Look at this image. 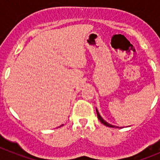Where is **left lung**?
Listing matches in <instances>:
<instances>
[{
  "mask_svg": "<svg viewBox=\"0 0 160 160\" xmlns=\"http://www.w3.org/2000/svg\"><path fill=\"white\" fill-rule=\"evenodd\" d=\"M96 112H97L98 118V119H99V121H100V122H102V124H104V125H105V126H107V127H109V128H116V127H115V126L111 125V124H110V123H108V122H106L105 120L103 119V118H102L101 116H100L99 113H98V110H97V109H96Z\"/></svg>",
  "mask_w": 160,
  "mask_h": 160,
  "instance_id": "obj_1",
  "label": "left lung"
}]
</instances>
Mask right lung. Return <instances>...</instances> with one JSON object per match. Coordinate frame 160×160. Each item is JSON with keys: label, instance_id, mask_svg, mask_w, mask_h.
Segmentation results:
<instances>
[{"label": "right lung", "instance_id": "right-lung-1", "mask_svg": "<svg viewBox=\"0 0 160 160\" xmlns=\"http://www.w3.org/2000/svg\"><path fill=\"white\" fill-rule=\"evenodd\" d=\"M62 126H63V125H62Z\"/></svg>", "mask_w": 160, "mask_h": 160}]
</instances>
